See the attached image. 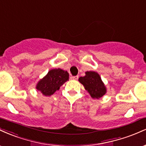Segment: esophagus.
<instances>
[{"instance_id": "1", "label": "esophagus", "mask_w": 146, "mask_h": 146, "mask_svg": "<svg viewBox=\"0 0 146 146\" xmlns=\"http://www.w3.org/2000/svg\"><path fill=\"white\" fill-rule=\"evenodd\" d=\"M78 75H76V76H72L71 77V80H77L78 79Z\"/></svg>"}]
</instances>
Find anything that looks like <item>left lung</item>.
I'll return each instance as SVG.
<instances>
[{"instance_id":"8db88e82","label":"left lung","mask_w":146,"mask_h":146,"mask_svg":"<svg viewBox=\"0 0 146 146\" xmlns=\"http://www.w3.org/2000/svg\"><path fill=\"white\" fill-rule=\"evenodd\" d=\"M78 80L92 98L100 99L106 93V87L98 72H85L84 76L80 77Z\"/></svg>"}]
</instances>
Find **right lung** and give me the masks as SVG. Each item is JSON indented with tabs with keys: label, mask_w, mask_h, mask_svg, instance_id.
I'll return each mask as SVG.
<instances>
[{
	"label": "right lung",
	"mask_w": 146,
	"mask_h": 146,
	"mask_svg": "<svg viewBox=\"0 0 146 146\" xmlns=\"http://www.w3.org/2000/svg\"><path fill=\"white\" fill-rule=\"evenodd\" d=\"M68 72L62 68L51 69L44 78L38 81L36 88L44 96H50L68 81Z\"/></svg>",
	"instance_id": "right-lung-1"
}]
</instances>
